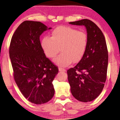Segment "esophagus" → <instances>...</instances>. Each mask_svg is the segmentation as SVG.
Here are the masks:
<instances>
[{
  "instance_id": "34e87169",
  "label": "esophagus",
  "mask_w": 120,
  "mask_h": 120,
  "mask_svg": "<svg viewBox=\"0 0 120 120\" xmlns=\"http://www.w3.org/2000/svg\"><path fill=\"white\" fill-rule=\"evenodd\" d=\"M59 71H65L66 70L64 68H59Z\"/></svg>"
}]
</instances>
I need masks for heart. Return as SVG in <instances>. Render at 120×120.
<instances>
[{
    "instance_id": "b5f03b06",
    "label": "heart",
    "mask_w": 120,
    "mask_h": 120,
    "mask_svg": "<svg viewBox=\"0 0 120 120\" xmlns=\"http://www.w3.org/2000/svg\"><path fill=\"white\" fill-rule=\"evenodd\" d=\"M87 41V35L84 31L60 26L51 31V37L42 38L41 46L46 56L50 59L56 57L60 48L61 53L55 62L59 66L67 67L72 61L77 63L82 60L86 52Z\"/></svg>"
}]
</instances>
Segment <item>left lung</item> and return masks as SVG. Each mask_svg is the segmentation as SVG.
<instances>
[{"mask_svg": "<svg viewBox=\"0 0 120 120\" xmlns=\"http://www.w3.org/2000/svg\"><path fill=\"white\" fill-rule=\"evenodd\" d=\"M69 24L85 26L88 39L83 58L67 71L71 93L79 101H91L101 93L107 79L108 54L105 37L99 27L88 19Z\"/></svg>", "mask_w": 120, "mask_h": 120, "instance_id": "8db88e82", "label": "left lung"}]
</instances>
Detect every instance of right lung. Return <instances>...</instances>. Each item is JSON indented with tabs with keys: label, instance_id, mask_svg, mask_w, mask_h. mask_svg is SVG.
<instances>
[{
	"label": "right lung",
	"instance_id": "obj_1",
	"mask_svg": "<svg viewBox=\"0 0 120 120\" xmlns=\"http://www.w3.org/2000/svg\"><path fill=\"white\" fill-rule=\"evenodd\" d=\"M47 29L41 22L25 21L16 30L9 46L15 82L24 97L35 104L52 98V81L59 71L57 66L46 57L40 42V35Z\"/></svg>",
	"mask_w": 120,
	"mask_h": 120
}]
</instances>
